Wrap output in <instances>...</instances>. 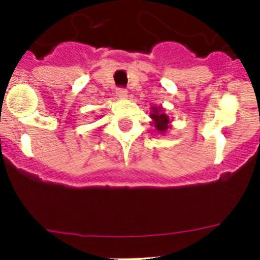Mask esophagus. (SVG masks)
<instances>
[{
    "label": "esophagus",
    "instance_id": "1",
    "mask_svg": "<svg viewBox=\"0 0 260 260\" xmlns=\"http://www.w3.org/2000/svg\"><path fill=\"white\" fill-rule=\"evenodd\" d=\"M117 96L125 99L126 96H127V91H126L125 88H118V89H117Z\"/></svg>",
    "mask_w": 260,
    "mask_h": 260
}]
</instances>
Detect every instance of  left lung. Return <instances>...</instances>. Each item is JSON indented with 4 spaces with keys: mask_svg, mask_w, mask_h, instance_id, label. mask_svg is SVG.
<instances>
[{
    "mask_svg": "<svg viewBox=\"0 0 260 260\" xmlns=\"http://www.w3.org/2000/svg\"><path fill=\"white\" fill-rule=\"evenodd\" d=\"M151 118L153 121V126H155L156 132H158L160 134H164L167 133L168 128H171L169 126V122H171V119L167 114L162 112L161 107H152L151 108Z\"/></svg>",
    "mask_w": 260,
    "mask_h": 260,
    "instance_id": "8db88e82",
    "label": "left lung"
}]
</instances>
